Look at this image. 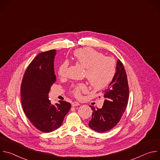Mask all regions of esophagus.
I'll use <instances>...</instances> for the list:
<instances>
[{"label":"esophagus","mask_w":160,"mask_h":160,"mask_svg":"<svg viewBox=\"0 0 160 160\" xmlns=\"http://www.w3.org/2000/svg\"><path fill=\"white\" fill-rule=\"evenodd\" d=\"M79 105H80V103L78 102H73L72 104V106L73 107H74V106H79Z\"/></svg>","instance_id":"esophagus-1"}]
</instances>
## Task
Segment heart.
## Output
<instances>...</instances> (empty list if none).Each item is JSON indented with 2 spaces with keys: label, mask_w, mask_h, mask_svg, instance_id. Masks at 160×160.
I'll return each instance as SVG.
<instances>
[{
  "label": "heart",
  "mask_w": 160,
  "mask_h": 160,
  "mask_svg": "<svg viewBox=\"0 0 160 160\" xmlns=\"http://www.w3.org/2000/svg\"><path fill=\"white\" fill-rule=\"evenodd\" d=\"M73 55L76 62L85 68V77L92 88L96 90L104 88L112 81L116 72V62L112 58L104 57L102 53L90 48L78 49ZM68 67L66 61L59 65L58 69L59 77L66 76ZM87 90L88 87L84 83L75 84L71 89L73 95L77 98Z\"/></svg>",
  "instance_id": "heart-1"
}]
</instances>
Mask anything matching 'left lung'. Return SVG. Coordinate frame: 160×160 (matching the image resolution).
<instances>
[{"instance_id": "obj_1", "label": "left lung", "mask_w": 160, "mask_h": 160, "mask_svg": "<svg viewBox=\"0 0 160 160\" xmlns=\"http://www.w3.org/2000/svg\"><path fill=\"white\" fill-rule=\"evenodd\" d=\"M117 72L108 88L104 92V102L101 109L92 106L93 112L88 127L98 132H107L115 127L120 122L127 108L129 88L126 72L122 62L118 59Z\"/></svg>"}]
</instances>
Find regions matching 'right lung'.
Instances as JSON below:
<instances>
[{
	"instance_id": "1",
	"label": "right lung",
	"mask_w": 160,
	"mask_h": 160,
	"mask_svg": "<svg viewBox=\"0 0 160 160\" xmlns=\"http://www.w3.org/2000/svg\"><path fill=\"white\" fill-rule=\"evenodd\" d=\"M56 50L38 54L29 64L21 85V104L30 122L38 130L51 132L58 128L71 108L70 103L59 101L51 104V87L56 81L54 59Z\"/></svg>"
}]
</instances>
